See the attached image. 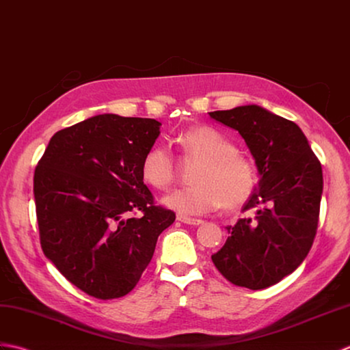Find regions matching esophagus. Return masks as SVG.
I'll return each instance as SVG.
<instances>
[{
    "label": "esophagus",
    "instance_id": "34e87169",
    "mask_svg": "<svg viewBox=\"0 0 350 350\" xmlns=\"http://www.w3.org/2000/svg\"><path fill=\"white\" fill-rule=\"evenodd\" d=\"M176 220L184 224H193V226H199V224L204 223L200 219H191V217H185V215H178Z\"/></svg>",
    "mask_w": 350,
    "mask_h": 350
}]
</instances>
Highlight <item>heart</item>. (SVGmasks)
Returning a JSON list of instances; mask_svg holds the SVG:
<instances>
[{
  "instance_id": "b5f03b06",
  "label": "heart",
  "mask_w": 350,
  "mask_h": 350,
  "mask_svg": "<svg viewBox=\"0 0 350 350\" xmlns=\"http://www.w3.org/2000/svg\"><path fill=\"white\" fill-rule=\"evenodd\" d=\"M184 152L200 163L193 174L191 187L176 189L163 198V205L181 215H202L220 205L229 209L244 205L258 183L250 159L239 154L220 130L198 126L178 135ZM144 181L154 189H167L175 176L172 151L165 144H154L141 165Z\"/></svg>"
}]
</instances>
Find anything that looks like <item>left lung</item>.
Returning <instances> with one entry per match:
<instances>
[{
  "mask_svg": "<svg viewBox=\"0 0 350 350\" xmlns=\"http://www.w3.org/2000/svg\"><path fill=\"white\" fill-rule=\"evenodd\" d=\"M209 116L243 136L259 174L258 189L243 208L254 215L228 226L226 243L211 259L235 286L265 289L293 273L313 245L323 190L321 161L297 124L260 106Z\"/></svg>",
  "mask_w": 350,
  "mask_h": 350,
  "instance_id": "obj_1",
  "label": "left lung"
}]
</instances>
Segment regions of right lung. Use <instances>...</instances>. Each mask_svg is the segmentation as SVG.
I'll return each mask as SVG.
<instances>
[{
  "instance_id": "1",
  "label": "right lung",
  "mask_w": 350,
  "mask_h": 350,
  "mask_svg": "<svg viewBox=\"0 0 350 350\" xmlns=\"http://www.w3.org/2000/svg\"><path fill=\"white\" fill-rule=\"evenodd\" d=\"M161 122L96 115L51 137L34 172L43 253L67 280L98 299L127 295L175 213L144 184L145 152ZM141 211V217H129Z\"/></svg>"
}]
</instances>
